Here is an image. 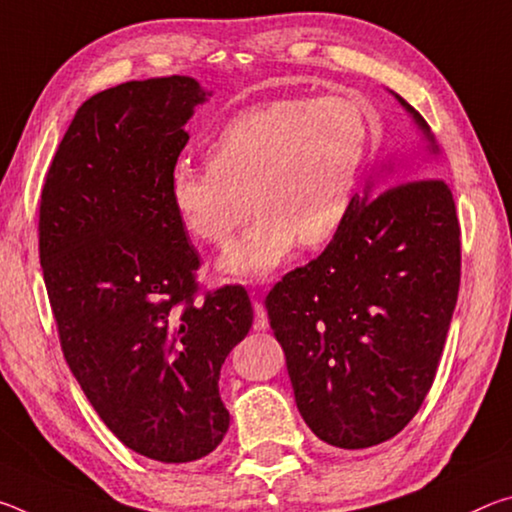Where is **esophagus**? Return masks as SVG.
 I'll return each instance as SVG.
<instances>
[{
    "mask_svg": "<svg viewBox=\"0 0 512 512\" xmlns=\"http://www.w3.org/2000/svg\"><path fill=\"white\" fill-rule=\"evenodd\" d=\"M253 309H255V323L253 327L257 329V332H264V329L268 327V314H266V307L262 305V302H253Z\"/></svg>",
    "mask_w": 512,
    "mask_h": 512,
    "instance_id": "obj_1",
    "label": "esophagus"
}]
</instances>
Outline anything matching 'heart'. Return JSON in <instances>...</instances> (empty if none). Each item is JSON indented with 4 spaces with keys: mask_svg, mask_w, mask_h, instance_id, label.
<instances>
[{
    "mask_svg": "<svg viewBox=\"0 0 512 512\" xmlns=\"http://www.w3.org/2000/svg\"><path fill=\"white\" fill-rule=\"evenodd\" d=\"M372 146V119L350 97H284L232 117L210 144L207 167L180 162L169 176L173 212L194 239L225 246L228 275L262 277L293 246H325L348 221Z\"/></svg>",
    "mask_w": 512,
    "mask_h": 512,
    "instance_id": "b5f03b06",
    "label": "heart"
}]
</instances>
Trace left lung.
I'll return each mask as SVG.
<instances>
[{
    "label": "left lung",
    "instance_id": "1",
    "mask_svg": "<svg viewBox=\"0 0 512 512\" xmlns=\"http://www.w3.org/2000/svg\"><path fill=\"white\" fill-rule=\"evenodd\" d=\"M397 101L436 155L427 121ZM388 184L375 199L370 185L354 196L339 235L264 302L302 420L339 449L384 443L420 411L461 284L452 189L427 160Z\"/></svg>",
    "mask_w": 512,
    "mask_h": 512
}]
</instances>
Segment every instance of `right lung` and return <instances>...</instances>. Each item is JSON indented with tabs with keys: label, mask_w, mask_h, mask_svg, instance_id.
<instances>
[{
	"label": "right lung",
	"mask_w": 512,
	"mask_h": 512,
	"mask_svg": "<svg viewBox=\"0 0 512 512\" xmlns=\"http://www.w3.org/2000/svg\"><path fill=\"white\" fill-rule=\"evenodd\" d=\"M207 97L189 76L94 94L40 198V266L67 366L121 443L160 463L221 443V366L253 325L241 284L196 302L201 259L169 198L185 124Z\"/></svg>",
	"instance_id": "right-lung-1"
}]
</instances>
